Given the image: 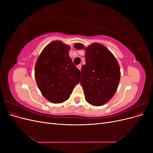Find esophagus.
<instances>
[{"label":"esophagus","mask_w":153,"mask_h":153,"mask_svg":"<svg viewBox=\"0 0 153 153\" xmlns=\"http://www.w3.org/2000/svg\"><path fill=\"white\" fill-rule=\"evenodd\" d=\"M81 64H78V65H77L76 66V67H77V68L78 69H79V70H80V69H81Z\"/></svg>","instance_id":"1"}]
</instances>
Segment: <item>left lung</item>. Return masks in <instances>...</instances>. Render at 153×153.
I'll return each mask as SVG.
<instances>
[{
    "mask_svg": "<svg viewBox=\"0 0 153 153\" xmlns=\"http://www.w3.org/2000/svg\"><path fill=\"white\" fill-rule=\"evenodd\" d=\"M77 50H85V64L82 67L80 84L87 102L101 106L112 98L121 77L119 65L114 55L105 46L94 43L85 48L75 43Z\"/></svg>",
    "mask_w": 153,
    "mask_h": 153,
    "instance_id": "left-lung-1",
    "label": "left lung"
}]
</instances>
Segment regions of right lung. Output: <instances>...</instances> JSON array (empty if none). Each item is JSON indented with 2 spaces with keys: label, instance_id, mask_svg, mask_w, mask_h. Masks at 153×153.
Returning <instances> with one entry per match:
<instances>
[{
  "label": "right lung",
  "instance_id": "obj_1",
  "mask_svg": "<svg viewBox=\"0 0 153 153\" xmlns=\"http://www.w3.org/2000/svg\"><path fill=\"white\" fill-rule=\"evenodd\" d=\"M69 46L60 41L49 43L35 66V78L45 98L53 103L68 100L80 82L81 73L69 56Z\"/></svg>",
  "mask_w": 153,
  "mask_h": 153
}]
</instances>
